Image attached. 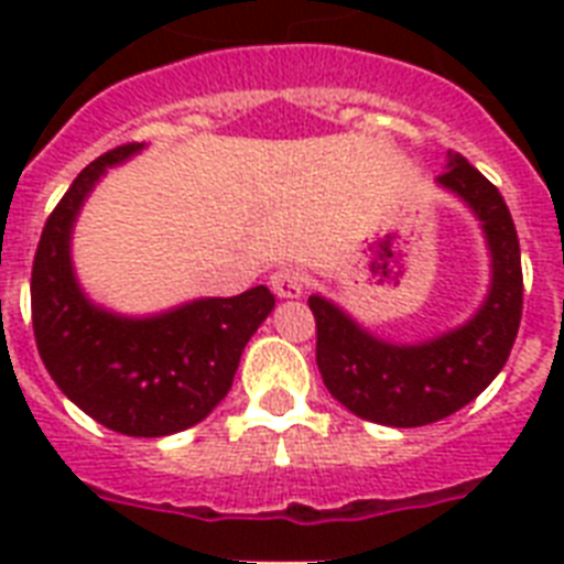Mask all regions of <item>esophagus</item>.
I'll return each mask as SVG.
<instances>
[{"instance_id": "1", "label": "esophagus", "mask_w": 564, "mask_h": 564, "mask_svg": "<svg viewBox=\"0 0 564 564\" xmlns=\"http://www.w3.org/2000/svg\"><path fill=\"white\" fill-rule=\"evenodd\" d=\"M269 283H272V292L278 299H301V295H304V286H307V278H304L299 269H286V265H283V269L272 272Z\"/></svg>"}]
</instances>
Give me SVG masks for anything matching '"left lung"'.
Segmentation results:
<instances>
[{
	"instance_id": "8db88e82",
	"label": "left lung",
	"mask_w": 564,
	"mask_h": 564,
	"mask_svg": "<svg viewBox=\"0 0 564 564\" xmlns=\"http://www.w3.org/2000/svg\"><path fill=\"white\" fill-rule=\"evenodd\" d=\"M436 184L471 207L489 246V295L465 325L424 343L394 345L369 334L334 301L310 295L327 392L354 415L386 427H424L471 403L507 366L521 325V248L503 195L463 154H447Z\"/></svg>"
}]
</instances>
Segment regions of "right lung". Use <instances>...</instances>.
I'll return each instance as SVG.
<instances>
[{
    "label": "right lung",
    "instance_id": "obj_1",
    "mask_svg": "<svg viewBox=\"0 0 564 564\" xmlns=\"http://www.w3.org/2000/svg\"><path fill=\"white\" fill-rule=\"evenodd\" d=\"M137 152L143 143L96 158L46 219L31 269V325L40 360L78 410L122 436L158 438L198 424L228 394L274 295L254 286L143 318L119 316L84 295L69 254L73 225L105 170Z\"/></svg>",
    "mask_w": 564,
    "mask_h": 564
}]
</instances>
